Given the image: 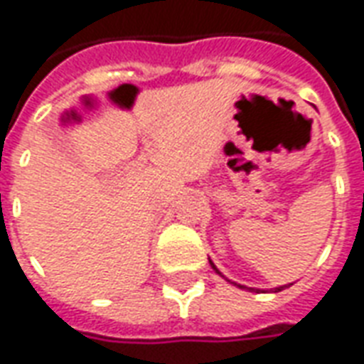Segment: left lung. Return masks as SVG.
<instances>
[{"mask_svg":"<svg viewBox=\"0 0 364 364\" xmlns=\"http://www.w3.org/2000/svg\"><path fill=\"white\" fill-rule=\"evenodd\" d=\"M210 264H211V269L215 270V272H218V274H221V272H219V270L215 269V264H213V262H211V260H210ZM221 277H223V274H221ZM237 286H239V288H247V286H241V284H237ZM288 286H290V284H288ZM288 286H280V288H274V292H280V290H284V288H288Z\"/></svg>","mask_w":364,"mask_h":364,"instance_id":"8db88e82","label":"left lung"}]
</instances>
